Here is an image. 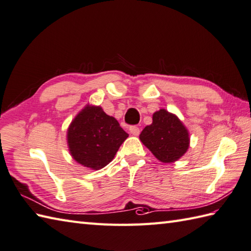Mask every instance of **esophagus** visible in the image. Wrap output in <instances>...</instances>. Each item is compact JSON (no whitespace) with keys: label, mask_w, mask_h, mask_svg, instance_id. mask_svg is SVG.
I'll return each instance as SVG.
<instances>
[{"label":"esophagus","mask_w":251,"mask_h":251,"mask_svg":"<svg viewBox=\"0 0 251 251\" xmlns=\"http://www.w3.org/2000/svg\"><path fill=\"white\" fill-rule=\"evenodd\" d=\"M129 131H130L131 135H133V136H139L140 128L137 127V126H130L129 127Z\"/></svg>","instance_id":"obj_1"}]
</instances>
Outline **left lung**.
I'll return each mask as SVG.
<instances>
[{
	"mask_svg": "<svg viewBox=\"0 0 251 251\" xmlns=\"http://www.w3.org/2000/svg\"><path fill=\"white\" fill-rule=\"evenodd\" d=\"M140 140L164 164L176 161L189 148L187 128L176 114L165 109L153 114V123L140 133Z\"/></svg>",
	"mask_w": 251,
	"mask_h": 251,
	"instance_id": "left-lung-1",
	"label": "left lung"
}]
</instances>
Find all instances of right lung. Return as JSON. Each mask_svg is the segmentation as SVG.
<instances>
[{"mask_svg":"<svg viewBox=\"0 0 251 251\" xmlns=\"http://www.w3.org/2000/svg\"><path fill=\"white\" fill-rule=\"evenodd\" d=\"M128 137L113 116L101 107L87 106L73 120L67 143L73 158L86 168L99 170L111 162Z\"/></svg>","mask_w":251,"mask_h":251,"instance_id":"obj_1","label":"right lung"}]
</instances>
